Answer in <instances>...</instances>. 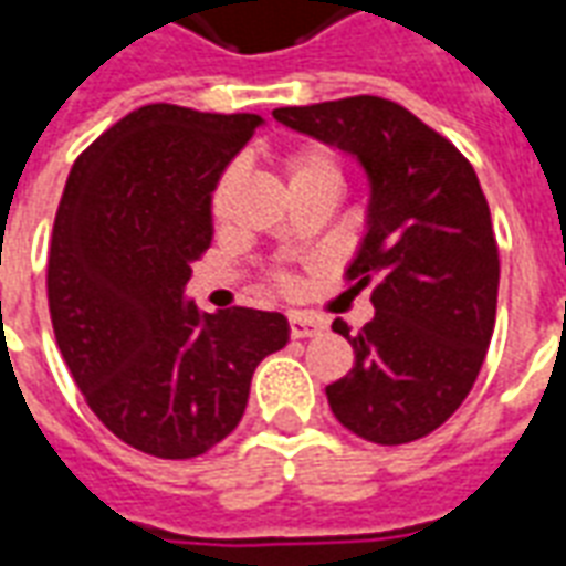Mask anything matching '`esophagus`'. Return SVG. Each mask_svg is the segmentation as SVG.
Segmentation results:
<instances>
[{
  "label": "esophagus",
  "mask_w": 566,
  "mask_h": 566,
  "mask_svg": "<svg viewBox=\"0 0 566 566\" xmlns=\"http://www.w3.org/2000/svg\"><path fill=\"white\" fill-rule=\"evenodd\" d=\"M321 333L318 321L306 318V315H291V336L294 339H308V336H315Z\"/></svg>",
  "instance_id": "34e87169"
}]
</instances>
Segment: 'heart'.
<instances>
[{
	"mask_svg": "<svg viewBox=\"0 0 566 566\" xmlns=\"http://www.w3.org/2000/svg\"><path fill=\"white\" fill-rule=\"evenodd\" d=\"M287 178H291V185H296V181H333V185H343V169H339V163H336V157H333L331 150L300 148L287 157ZM233 185L235 169L230 166V169L218 178L214 193H211V214H214V218H223L227 199H230Z\"/></svg>",
	"mask_w": 566,
	"mask_h": 566,
	"instance_id": "1",
	"label": "heart"
}]
</instances>
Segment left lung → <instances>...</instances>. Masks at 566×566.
I'll return each mask as SVG.
<instances>
[{
  "label": "left lung",
  "instance_id": "1",
  "mask_svg": "<svg viewBox=\"0 0 566 566\" xmlns=\"http://www.w3.org/2000/svg\"><path fill=\"white\" fill-rule=\"evenodd\" d=\"M272 117L339 148L369 181L367 230L348 266L373 284L376 315L357 333L355 367L327 385L339 424L379 446H403L446 424L494 333L500 260L485 193L449 139L379 96L275 108Z\"/></svg>",
  "mask_w": 566,
  "mask_h": 566
}]
</instances>
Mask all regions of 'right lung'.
Here are the masks:
<instances>
[{"mask_svg": "<svg viewBox=\"0 0 566 566\" xmlns=\"http://www.w3.org/2000/svg\"><path fill=\"white\" fill-rule=\"evenodd\" d=\"M260 115L142 105L81 154L60 199L48 306L96 418L133 449L185 461L242 421L251 376L291 339L282 312L199 315L185 296L211 245V193Z\"/></svg>", "mask_w": 566, "mask_h": 566, "instance_id": "right-lung-1", "label": "right lung"}]
</instances>
